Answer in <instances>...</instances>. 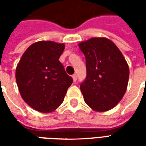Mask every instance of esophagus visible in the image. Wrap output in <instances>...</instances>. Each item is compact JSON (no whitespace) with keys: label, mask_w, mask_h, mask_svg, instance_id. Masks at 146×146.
<instances>
[{"label":"esophagus","mask_w":146,"mask_h":146,"mask_svg":"<svg viewBox=\"0 0 146 146\" xmlns=\"http://www.w3.org/2000/svg\"><path fill=\"white\" fill-rule=\"evenodd\" d=\"M72 77H73V82H76V74H73V76H72Z\"/></svg>","instance_id":"34e87169"}]
</instances>
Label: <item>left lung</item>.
I'll return each mask as SVG.
<instances>
[{
    "label": "left lung",
    "mask_w": 146,
    "mask_h": 146,
    "mask_svg": "<svg viewBox=\"0 0 146 146\" xmlns=\"http://www.w3.org/2000/svg\"><path fill=\"white\" fill-rule=\"evenodd\" d=\"M78 45L86 58L87 76L80 84L84 102L96 112L112 110L127 88V61L116 45L106 37H93Z\"/></svg>",
    "instance_id": "1"
}]
</instances>
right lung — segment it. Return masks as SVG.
<instances>
[{
	"instance_id": "obj_1",
	"label": "right lung",
	"mask_w": 146,
	"mask_h": 146,
	"mask_svg": "<svg viewBox=\"0 0 146 146\" xmlns=\"http://www.w3.org/2000/svg\"><path fill=\"white\" fill-rule=\"evenodd\" d=\"M64 49L63 43H33L16 66L15 79L21 97L40 113H50L58 108L73 83L58 60Z\"/></svg>"
}]
</instances>
